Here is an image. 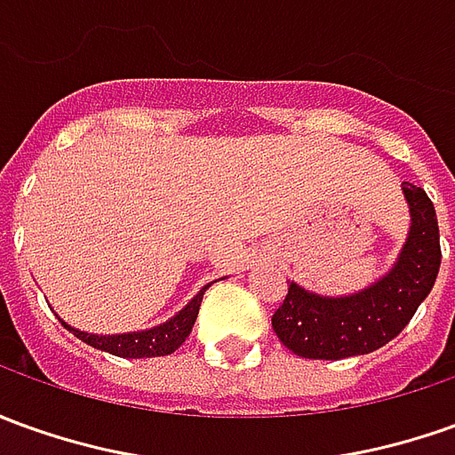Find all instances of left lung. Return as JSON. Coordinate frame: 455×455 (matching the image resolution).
<instances>
[{
  "label": "left lung",
  "mask_w": 455,
  "mask_h": 455,
  "mask_svg": "<svg viewBox=\"0 0 455 455\" xmlns=\"http://www.w3.org/2000/svg\"><path fill=\"white\" fill-rule=\"evenodd\" d=\"M403 197L411 228L399 259L381 280L349 297H324L290 282L272 315V329L290 352L329 362L377 352L411 322L436 282L441 243L436 210L424 188L403 183Z\"/></svg>",
  "instance_id": "1"
}]
</instances>
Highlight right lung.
I'll list each match as a JSON object with an SVG mask.
<instances>
[{
    "label": "right lung",
    "mask_w": 455,
    "mask_h": 455,
    "mask_svg": "<svg viewBox=\"0 0 455 455\" xmlns=\"http://www.w3.org/2000/svg\"><path fill=\"white\" fill-rule=\"evenodd\" d=\"M210 284H205L200 292L188 302L173 319L163 322L158 327L143 329V331H128V334H89V331H78L71 324H66L68 331H74L78 339L86 341L89 347H96L101 352L116 354V356H124V359H143V356H165V354H173L183 341L188 339V334L193 331V324L197 319V309L203 302V294L208 290Z\"/></svg>",
    "instance_id": "add662e5"
}]
</instances>
